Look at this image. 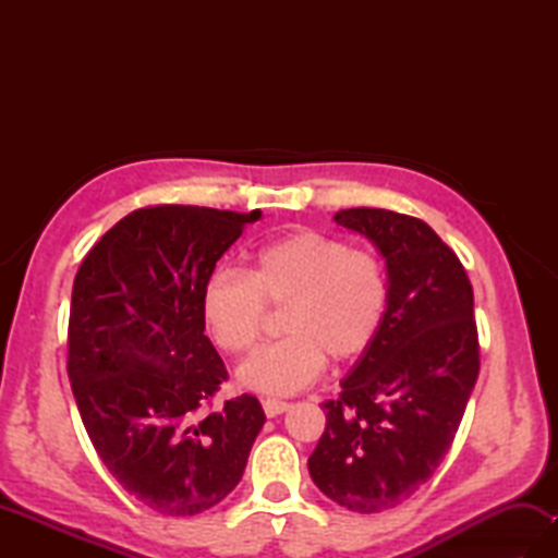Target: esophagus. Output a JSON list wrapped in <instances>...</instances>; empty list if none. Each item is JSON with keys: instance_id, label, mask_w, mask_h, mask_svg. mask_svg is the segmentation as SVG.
I'll return each instance as SVG.
<instances>
[{"instance_id": "obj_1", "label": "esophagus", "mask_w": 558, "mask_h": 558, "mask_svg": "<svg viewBox=\"0 0 558 558\" xmlns=\"http://www.w3.org/2000/svg\"><path fill=\"white\" fill-rule=\"evenodd\" d=\"M288 410H290V402H286V400H276V398H266L264 400L266 417H278V414L288 412Z\"/></svg>"}]
</instances>
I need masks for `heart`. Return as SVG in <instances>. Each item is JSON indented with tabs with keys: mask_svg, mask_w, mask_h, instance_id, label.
I'll return each mask as SVG.
<instances>
[{
	"mask_svg": "<svg viewBox=\"0 0 558 558\" xmlns=\"http://www.w3.org/2000/svg\"><path fill=\"white\" fill-rule=\"evenodd\" d=\"M388 302V272L372 248L300 230L260 246L242 272H213L201 318L222 352L244 354L260 338L266 306H282L288 336L254 352L236 376L258 393L290 396L324 374L326 357L360 360L381 333Z\"/></svg>",
	"mask_w": 558,
	"mask_h": 558,
	"instance_id": "b5f03b06",
	"label": "heart"
}]
</instances>
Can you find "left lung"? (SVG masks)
<instances>
[{
    "instance_id": "left-lung-1",
    "label": "left lung",
    "mask_w": 558,
    "mask_h": 558,
    "mask_svg": "<svg viewBox=\"0 0 558 558\" xmlns=\"http://www.w3.org/2000/svg\"><path fill=\"white\" fill-rule=\"evenodd\" d=\"M386 258L390 302L374 345L326 400L310 475L354 513H381L441 465L480 374L475 298L460 258L420 218L348 208L333 218Z\"/></svg>"
}]
</instances>
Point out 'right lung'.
Listing matches in <instances>:
<instances>
[{
    "mask_svg": "<svg viewBox=\"0 0 558 558\" xmlns=\"http://www.w3.org/2000/svg\"><path fill=\"white\" fill-rule=\"evenodd\" d=\"M260 210L148 206L100 236L76 272L69 381L105 468L162 515H196L240 484L266 422L254 396L206 412L228 369L201 292Z\"/></svg>",
    "mask_w": 558,
    "mask_h": 558,
    "instance_id": "right-lung-1",
    "label": "right lung"
}]
</instances>
